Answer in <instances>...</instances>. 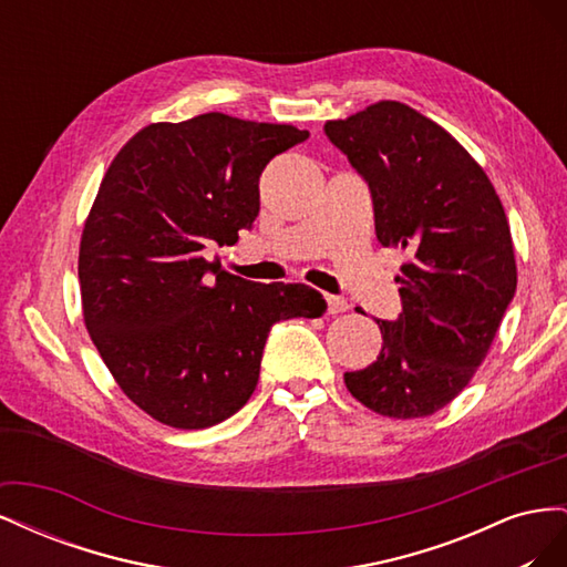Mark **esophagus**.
<instances>
[{
  "label": "esophagus",
  "mask_w": 567,
  "mask_h": 567,
  "mask_svg": "<svg viewBox=\"0 0 567 567\" xmlns=\"http://www.w3.org/2000/svg\"><path fill=\"white\" fill-rule=\"evenodd\" d=\"M326 302H329V315H340V312H348L350 310V302L346 298L326 296Z\"/></svg>",
  "instance_id": "esophagus-1"
}]
</instances>
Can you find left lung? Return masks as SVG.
Masks as SVG:
<instances>
[{"label":"left lung","mask_w":567,"mask_h":567,"mask_svg":"<svg viewBox=\"0 0 567 567\" xmlns=\"http://www.w3.org/2000/svg\"><path fill=\"white\" fill-rule=\"evenodd\" d=\"M323 132L369 184L381 246L411 255L398 277L402 312L375 319L381 354L346 385L381 416H431L468 385L516 296L504 205L471 153L400 101Z\"/></svg>","instance_id":"1"}]
</instances>
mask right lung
I'll list each match as a JSON object with an SVG mask.
<instances>
[{
    "instance_id": "obj_1",
    "label": "right lung",
    "mask_w": 567,
    "mask_h": 567,
    "mask_svg": "<svg viewBox=\"0 0 567 567\" xmlns=\"http://www.w3.org/2000/svg\"><path fill=\"white\" fill-rule=\"evenodd\" d=\"M307 136L205 113L148 125L113 158L80 241L82 312L120 390L156 421L200 431L234 416L271 326L326 312L310 286L255 284L203 257L252 227L262 169Z\"/></svg>"
}]
</instances>
